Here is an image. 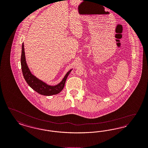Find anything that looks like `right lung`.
Masks as SVG:
<instances>
[{
  "mask_svg": "<svg viewBox=\"0 0 148 148\" xmlns=\"http://www.w3.org/2000/svg\"><path fill=\"white\" fill-rule=\"evenodd\" d=\"M21 68L23 75L28 85L35 91L44 96H51L59 93L63 89L66 78L71 72V69L68 71L63 79L61 82L55 86H50L46 84L45 82L41 81L33 75L28 68L27 64L25 57V52L24 48V44L22 45V53L21 57Z\"/></svg>",
  "mask_w": 148,
  "mask_h": 148,
  "instance_id": "right-lung-1",
  "label": "right lung"
}]
</instances>
